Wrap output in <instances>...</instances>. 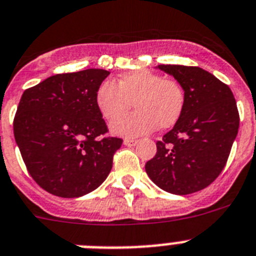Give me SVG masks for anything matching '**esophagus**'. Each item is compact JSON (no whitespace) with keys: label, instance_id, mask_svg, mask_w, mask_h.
Wrapping results in <instances>:
<instances>
[{"label":"esophagus","instance_id":"esophagus-1","mask_svg":"<svg viewBox=\"0 0 256 256\" xmlns=\"http://www.w3.org/2000/svg\"><path fill=\"white\" fill-rule=\"evenodd\" d=\"M136 143H138V140H136V139H128V138H126L124 140V146H128V147H132V146H135V144H136Z\"/></svg>","mask_w":256,"mask_h":256}]
</instances>
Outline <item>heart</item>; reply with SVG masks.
Masks as SVG:
<instances>
[{
	"label": "heart",
	"mask_w": 256,
	"mask_h": 256,
	"mask_svg": "<svg viewBox=\"0 0 256 256\" xmlns=\"http://www.w3.org/2000/svg\"><path fill=\"white\" fill-rule=\"evenodd\" d=\"M96 104L106 121H114L134 104L138 110L112 124L118 135L136 136L160 128H173L181 118L186 104L184 90L176 79L164 78L150 70L124 74L118 83L102 82L96 92Z\"/></svg>",
	"instance_id": "b5f03b06"
}]
</instances>
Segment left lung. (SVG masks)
Masks as SVG:
<instances>
[{"label":"left lung","mask_w":256,"mask_h":256,"mask_svg":"<svg viewBox=\"0 0 256 256\" xmlns=\"http://www.w3.org/2000/svg\"><path fill=\"white\" fill-rule=\"evenodd\" d=\"M181 83L184 113L174 128L156 142L147 161L148 177L162 190L188 195L218 177L238 134L240 114L233 92L211 72L196 66L158 65Z\"/></svg>","instance_id":"8db88e82"}]
</instances>
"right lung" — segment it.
Wrapping results in <instances>:
<instances>
[{
	"label": "right lung",
	"mask_w": 256,
	"mask_h": 256,
	"mask_svg": "<svg viewBox=\"0 0 256 256\" xmlns=\"http://www.w3.org/2000/svg\"><path fill=\"white\" fill-rule=\"evenodd\" d=\"M109 72L88 68L49 76L23 92L14 136L34 181L56 196L78 198L98 188L122 139L108 126L96 92Z\"/></svg>",
	"instance_id": "1"
}]
</instances>
